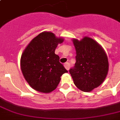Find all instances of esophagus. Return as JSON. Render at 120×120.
<instances>
[{
	"label": "esophagus",
	"mask_w": 120,
	"mask_h": 120,
	"mask_svg": "<svg viewBox=\"0 0 120 120\" xmlns=\"http://www.w3.org/2000/svg\"><path fill=\"white\" fill-rule=\"evenodd\" d=\"M64 67H65L66 69L68 70L70 69V65L69 63H65V64H64Z\"/></svg>",
	"instance_id": "obj_1"
}]
</instances>
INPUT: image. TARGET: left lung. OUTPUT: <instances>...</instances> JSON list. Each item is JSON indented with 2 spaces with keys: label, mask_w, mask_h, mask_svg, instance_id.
Wrapping results in <instances>:
<instances>
[{
  "label": "left lung",
  "mask_w": 120,
  "mask_h": 120,
  "mask_svg": "<svg viewBox=\"0 0 120 120\" xmlns=\"http://www.w3.org/2000/svg\"><path fill=\"white\" fill-rule=\"evenodd\" d=\"M76 63L69 72L73 83L83 91H92L104 82L108 71V57L103 48L92 38H73Z\"/></svg>",
  "instance_id": "1"
}]
</instances>
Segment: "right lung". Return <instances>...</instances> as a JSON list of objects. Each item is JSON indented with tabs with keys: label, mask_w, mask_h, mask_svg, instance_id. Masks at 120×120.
<instances>
[{
	"label": "right lung",
	"mask_w": 120,
	"mask_h": 120,
	"mask_svg": "<svg viewBox=\"0 0 120 120\" xmlns=\"http://www.w3.org/2000/svg\"><path fill=\"white\" fill-rule=\"evenodd\" d=\"M64 39L50 32L40 33L29 43L22 54L20 67L23 75L31 87L42 93L53 91L68 71L55 53L58 43Z\"/></svg>",
	"instance_id": "add662e5"
}]
</instances>
